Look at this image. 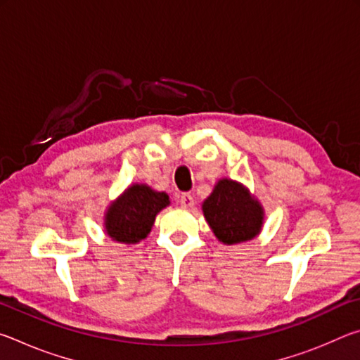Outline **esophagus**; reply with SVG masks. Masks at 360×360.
Listing matches in <instances>:
<instances>
[{
    "label": "esophagus",
    "instance_id": "34e87169",
    "mask_svg": "<svg viewBox=\"0 0 360 360\" xmlns=\"http://www.w3.org/2000/svg\"><path fill=\"white\" fill-rule=\"evenodd\" d=\"M179 202L184 208H191V206H193V197L191 193H181Z\"/></svg>",
    "mask_w": 360,
    "mask_h": 360
}]
</instances>
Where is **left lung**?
Returning a JSON list of instances; mask_svg holds the SVG:
<instances>
[{"mask_svg":"<svg viewBox=\"0 0 360 360\" xmlns=\"http://www.w3.org/2000/svg\"><path fill=\"white\" fill-rule=\"evenodd\" d=\"M203 212L210 227L224 245L252 240L260 231L264 211L238 182L221 179L205 200Z\"/></svg>","mask_w":360,"mask_h":360,"instance_id":"obj_1","label":"left lung"}]
</instances>
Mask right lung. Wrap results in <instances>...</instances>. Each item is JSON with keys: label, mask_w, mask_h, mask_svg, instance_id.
Returning <instances> with one entry per match:
<instances>
[{"label": "right lung", "mask_w": 360, "mask_h": 360, "mask_svg": "<svg viewBox=\"0 0 360 360\" xmlns=\"http://www.w3.org/2000/svg\"><path fill=\"white\" fill-rule=\"evenodd\" d=\"M168 205L165 192H155L148 186H131L109 206L105 219L108 235L127 245L141 241L154 225L157 212Z\"/></svg>", "instance_id": "1"}]
</instances>
